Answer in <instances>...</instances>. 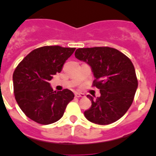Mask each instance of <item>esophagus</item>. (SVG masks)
<instances>
[{
    "mask_svg": "<svg viewBox=\"0 0 156 156\" xmlns=\"http://www.w3.org/2000/svg\"><path fill=\"white\" fill-rule=\"evenodd\" d=\"M76 98H84L85 94L83 93H79V92H76L75 93Z\"/></svg>",
    "mask_w": 156,
    "mask_h": 156,
    "instance_id": "34e87169",
    "label": "esophagus"
}]
</instances>
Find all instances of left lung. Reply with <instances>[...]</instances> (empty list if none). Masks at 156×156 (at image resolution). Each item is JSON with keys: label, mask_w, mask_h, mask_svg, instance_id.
I'll list each match as a JSON object with an SVG mask.
<instances>
[{"label": "left lung", "mask_w": 156, "mask_h": 156, "mask_svg": "<svg viewBox=\"0 0 156 156\" xmlns=\"http://www.w3.org/2000/svg\"><path fill=\"white\" fill-rule=\"evenodd\" d=\"M75 57L90 66L94 86L100 89V97H87L91 106L84 112L90 122L108 125L126 113L133 101L137 79L132 62L124 54L108 47L78 48Z\"/></svg>", "instance_id": "8db88e82"}]
</instances>
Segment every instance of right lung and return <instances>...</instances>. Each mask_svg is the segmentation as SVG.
<instances>
[{"instance_id": "add662e5", "label": "right lung", "mask_w": 156, "mask_h": 156, "mask_svg": "<svg viewBox=\"0 0 156 156\" xmlns=\"http://www.w3.org/2000/svg\"><path fill=\"white\" fill-rule=\"evenodd\" d=\"M75 49L41 47L32 51L18 65L13 73L14 94L22 111L30 119L48 125L62 117L74 94L68 89L54 91L49 81L62 71Z\"/></svg>"}]
</instances>
